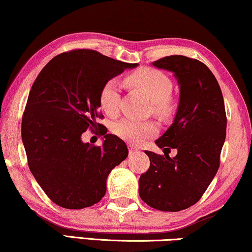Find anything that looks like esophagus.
Returning <instances> with one entry per match:
<instances>
[{"label":"esophagus","mask_w":252,"mask_h":252,"mask_svg":"<svg viewBox=\"0 0 252 252\" xmlns=\"http://www.w3.org/2000/svg\"><path fill=\"white\" fill-rule=\"evenodd\" d=\"M129 152H130V155H133V154H136V152H138V150H137L133 145L130 144L129 145Z\"/></svg>","instance_id":"34e87169"}]
</instances>
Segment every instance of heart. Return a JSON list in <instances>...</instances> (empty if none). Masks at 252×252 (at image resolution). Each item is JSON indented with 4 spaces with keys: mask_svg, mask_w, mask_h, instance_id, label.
<instances>
[{
    "mask_svg": "<svg viewBox=\"0 0 252 252\" xmlns=\"http://www.w3.org/2000/svg\"><path fill=\"white\" fill-rule=\"evenodd\" d=\"M130 87L137 89L154 103L158 113H166L168 110L167 98L172 92V84L166 75L157 69L142 68L131 73L126 78ZM120 85L116 79H109L104 82L98 94V103L107 115H115L120 104ZM113 131L124 141L139 144L144 139L155 136L158 131L157 124L152 121H138L123 119L114 124Z\"/></svg>",
    "mask_w": 252,
    "mask_h": 252,
    "instance_id": "b5f03b06",
    "label": "heart"
}]
</instances>
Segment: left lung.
Masks as SVG:
<instances>
[{
  "label": "left lung",
  "mask_w": 252,
  "mask_h": 252,
  "mask_svg": "<svg viewBox=\"0 0 252 252\" xmlns=\"http://www.w3.org/2000/svg\"><path fill=\"white\" fill-rule=\"evenodd\" d=\"M152 66L173 73L179 104L173 123L156 141L164 155L145 151L150 167L139 178V196L158 211L179 212L199 201L219 170L227 129L224 101L214 74L199 60L168 56ZM171 148L178 151L174 158L168 156Z\"/></svg>",
  "instance_id": "left-lung-1"
}]
</instances>
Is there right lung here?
<instances>
[{"mask_svg":"<svg viewBox=\"0 0 252 252\" xmlns=\"http://www.w3.org/2000/svg\"><path fill=\"white\" fill-rule=\"evenodd\" d=\"M137 66L93 50H73L50 60L34 80L22 120V141L34 179L63 208L97 203L111 170L128 157L126 143L104 129L102 146L84 143L81 135L102 126L96 119L104 82Z\"/></svg>","mask_w":252,"mask_h":252,"instance_id":"1","label":"right lung"}]
</instances>
